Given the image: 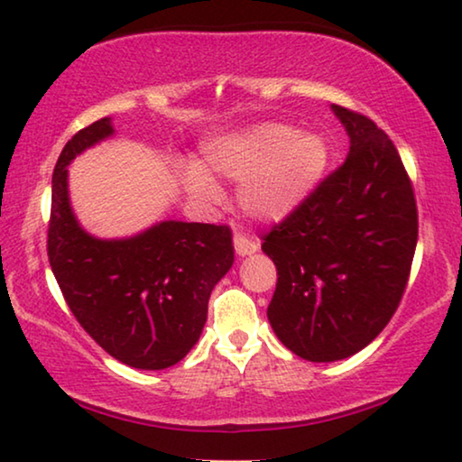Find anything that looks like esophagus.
I'll return each mask as SVG.
<instances>
[{
	"instance_id": "obj_1",
	"label": "esophagus",
	"mask_w": 462,
	"mask_h": 462,
	"mask_svg": "<svg viewBox=\"0 0 462 462\" xmlns=\"http://www.w3.org/2000/svg\"><path fill=\"white\" fill-rule=\"evenodd\" d=\"M234 249H236V254L245 257V254H251L259 249V243L254 238H249L246 234L238 232L234 234Z\"/></svg>"
}]
</instances>
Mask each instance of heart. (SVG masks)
<instances>
[{
    "label": "heart",
    "mask_w": 462,
    "mask_h": 462,
    "mask_svg": "<svg viewBox=\"0 0 462 462\" xmlns=\"http://www.w3.org/2000/svg\"><path fill=\"white\" fill-rule=\"evenodd\" d=\"M208 168L230 180H247L238 192L240 208L257 219H282L305 201L328 163L319 136L294 134L282 124H263L249 133L208 147ZM184 182L203 201H217L219 190L199 168L184 171Z\"/></svg>",
    "instance_id": "b5f03b06"
}]
</instances>
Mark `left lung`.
Instances as JSON below:
<instances>
[{"instance_id":"left-lung-1","label":"left lung","mask_w":462,"mask_h":462,"mask_svg":"<svg viewBox=\"0 0 462 462\" xmlns=\"http://www.w3.org/2000/svg\"><path fill=\"white\" fill-rule=\"evenodd\" d=\"M332 109L350 153L261 236L278 270L267 319L286 348L315 363L359 353L388 326L419 234L415 190L394 143L367 116Z\"/></svg>"}]
</instances>
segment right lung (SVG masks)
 <instances>
[{"instance_id":"right-lung-1","label":"right lung","mask_w":462,"mask_h":462,"mask_svg":"<svg viewBox=\"0 0 462 462\" xmlns=\"http://www.w3.org/2000/svg\"><path fill=\"white\" fill-rule=\"evenodd\" d=\"M114 133L109 118L79 130L51 178L47 257L82 329L136 369H165L187 356L203 332L213 286L232 267L230 226L162 222L128 240H97L68 201L66 165Z\"/></svg>"}]
</instances>
